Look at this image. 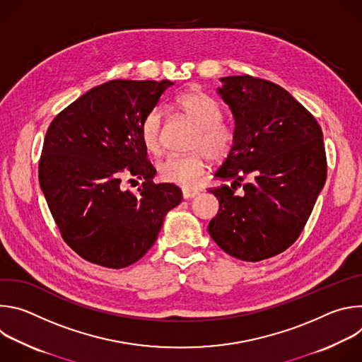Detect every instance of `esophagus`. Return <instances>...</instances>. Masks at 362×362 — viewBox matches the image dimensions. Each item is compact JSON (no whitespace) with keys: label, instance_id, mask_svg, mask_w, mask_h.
Wrapping results in <instances>:
<instances>
[{"label":"esophagus","instance_id":"obj_1","mask_svg":"<svg viewBox=\"0 0 362 362\" xmlns=\"http://www.w3.org/2000/svg\"><path fill=\"white\" fill-rule=\"evenodd\" d=\"M197 193H199L197 190H192V189H183V190H182L183 199H192V197H194Z\"/></svg>","mask_w":362,"mask_h":362}]
</instances>
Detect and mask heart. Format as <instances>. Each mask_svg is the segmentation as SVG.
<instances>
[{
  "label": "heart",
  "instance_id": "obj_1",
  "mask_svg": "<svg viewBox=\"0 0 362 362\" xmlns=\"http://www.w3.org/2000/svg\"><path fill=\"white\" fill-rule=\"evenodd\" d=\"M179 113L194 126L189 143L192 153L185 156H170L158 165L159 179L192 189L208 168V162H225L236 144L235 130L222 120V110L218 103L197 88L179 94L175 100ZM163 115L159 109L150 110L140 123V140L146 151L159 154L162 147Z\"/></svg>",
  "mask_w": 362,
  "mask_h": 362
}]
</instances>
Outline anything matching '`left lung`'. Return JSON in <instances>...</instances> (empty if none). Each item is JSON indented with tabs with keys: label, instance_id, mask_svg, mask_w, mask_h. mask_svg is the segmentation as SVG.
<instances>
[{
	"label": "left lung",
	"instance_id": "8db88e82",
	"mask_svg": "<svg viewBox=\"0 0 362 362\" xmlns=\"http://www.w3.org/2000/svg\"><path fill=\"white\" fill-rule=\"evenodd\" d=\"M221 81L236 144L215 175L232 185L208 189L219 200L208 230L228 255L259 262L286 250L314 209L327 180L322 130L272 81L247 74ZM238 187L243 190L235 194Z\"/></svg>",
	"mask_w": 362,
	"mask_h": 362
}]
</instances>
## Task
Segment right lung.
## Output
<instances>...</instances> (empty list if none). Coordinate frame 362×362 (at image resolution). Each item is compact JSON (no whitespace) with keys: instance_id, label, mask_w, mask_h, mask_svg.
Segmentation results:
<instances>
[{"instance_id":"obj_1","label":"right lung","mask_w":362,"mask_h":362,"mask_svg":"<svg viewBox=\"0 0 362 362\" xmlns=\"http://www.w3.org/2000/svg\"><path fill=\"white\" fill-rule=\"evenodd\" d=\"M173 83L112 80L93 87L48 126L38 179L64 242L83 259L110 269L133 265L156 242L166 214L182 202L140 140L143 117ZM124 175L142 180L137 194ZM134 180V179H130Z\"/></svg>"}]
</instances>
